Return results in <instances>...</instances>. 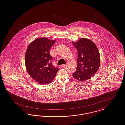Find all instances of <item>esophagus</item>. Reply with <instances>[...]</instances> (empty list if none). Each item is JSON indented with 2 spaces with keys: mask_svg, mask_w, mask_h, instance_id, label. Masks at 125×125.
Returning a JSON list of instances; mask_svg holds the SVG:
<instances>
[{
  "mask_svg": "<svg viewBox=\"0 0 125 125\" xmlns=\"http://www.w3.org/2000/svg\"><path fill=\"white\" fill-rule=\"evenodd\" d=\"M66 66V64H62V65H61V66L62 67H65Z\"/></svg>",
  "mask_w": 125,
  "mask_h": 125,
  "instance_id": "1",
  "label": "esophagus"
}]
</instances>
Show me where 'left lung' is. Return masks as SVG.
I'll return each mask as SVG.
<instances>
[{
  "label": "left lung",
  "instance_id": "left-lung-1",
  "mask_svg": "<svg viewBox=\"0 0 125 125\" xmlns=\"http://www.w3.org/2000/svg\"><path fill=\"white\" fill-rule=\"evenodd\" d=\"M73 43L78 52L77 68L73 77L80 81H85L90 79L99 68V51L95 43L86 38H82Z\"/></svg>",
  "mask_w": 125,
  "mask_h": 125
}]
</instances>
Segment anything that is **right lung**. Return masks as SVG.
<instances>
[{"label": "right lung", "instance_id": "1", "mask_svg": "<svg viewBox=\"0 0 125 125\" xmlns=\"http://www.w3.org/2000/svg\"><path fill=\"white\" fill-rule=\"evenodd\" d=\"M55 41L38 38L28 46L25 54V65L30 75L38 83H50L54 79L59 68L54 67L50 50Z\"/></svg>", "mask_w": 125, "mask_h": 125}]
</instances>
